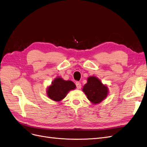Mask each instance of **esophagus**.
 I'll list each match as a JSON object with an SVG mask.
<instances>
[{
  "instance_id": "34e87169",
  "label": "esophagus",
  "mask_w": 147,
  "mask_h": 147,
  "mask_svg": "<svg viewBox=\"0 0 147 147\" xmlns=\"http://www.w3.org/2000/svg\"><path fill=\"white\" fill-rule=\"evenodd\" d=\"M76 86H77V88L78 89H80V88L81 87V84L80 82H77V83H76Z\"/></svg>"
}]
</instances>
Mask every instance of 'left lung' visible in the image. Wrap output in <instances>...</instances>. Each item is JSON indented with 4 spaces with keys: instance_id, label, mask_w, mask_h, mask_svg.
<instances>
[{
    "instance_id": "left-lung-1",
    "label": "left lung",
    "mask_w": 147,
    "mask_h": 147,
    "mask_svg": "<svg viewBox=\"0 0 147 147\" xmlns=\"http://www.w3.org/2000/svg\"><path fill=\"white\" fill-rule=\"evenodd\" d=\"M82 90L93 104L102 102L109 94L107 86L103 84L100 80L94 76H90L87 78V83L83 86Z\"/></svg>"
}]
</instances>
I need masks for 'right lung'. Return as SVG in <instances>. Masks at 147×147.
<instances>
[{"instance_id": "1", "label": "right lung", "mask_w": 147, "mask_h": 147, "mask_svg": "<svg viewBox=\"0 0 147 147\" xmlns=\"http://www.w3.org/2000/svg\"><path fill=\"white\" fill-rule=\"evenodd\" d=\"M75 88L76 86L72 81H66L61 77H57L47 88L46 94L52 100L59 102L66 96L69 91Z\"/></svg>"}]
</instances>
